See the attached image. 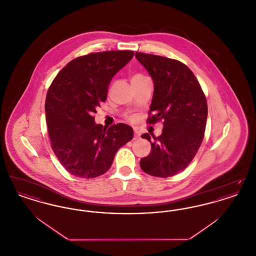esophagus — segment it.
Returning <instances> with one entry per match:
<instances>
[{"label": "esophagus", "instance_id": "34e87169", "mask_svg": "<svg viewBox=\"0 0 256 256\" xmlns=\"http://www.w3.org/2000/svg\"><path fill=\"white\" fill-rule=\"evenodd\" d=\"M139 137H140V134H139V132H137V130H134V140H137V139H139Z\"/></svg>", "mask_w": 256, "mask_h": 256}]
</instances>
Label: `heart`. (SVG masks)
<instances>
[{"mask_svg": "<svg viewBox=\"0 0 256 256\" xmlns=\"http://www.w3.org/2000/svg\"><path fill=\"white\" fill-rule=\"evenodd\" d=\"M137 76H139V74H137Z\"/></svg>", "mask_w": 256, "mask_h": 256, "instance_id": "obj_1", "label": "heart"}]
</instances>
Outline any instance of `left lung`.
Returning <instances> with one entry per match:
<instances>
[{
	"mask_svg": "<svg viewBox=\"0 0 256 256\" xmlns=\"http://www.w3.org/2000/svg\"><path fill=\"white\" fill-rule=\"evenodd\" d=\"M135 58L152 76L154 92L148 124L163 121L158 137L144 134L150 154L140 160L146 174L168 178L182 172L202 145L207 120L206 95L193 72L180 61L143 52Z\"/></svg>",
	"mask_w": 256,
	"mask_h": 256,
	"instance_id": "left-lung-1",
	"label": "left lung"
}]
</instances>
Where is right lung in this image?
<instances>
[{
  "mask_svg": "<svg viewBox=\"0 0 256 256\" xmlns=\"http://www.w3.org/2000/svg\"><path fill=\"white\" fill-rule=\"evenodd\" d=\"M132 50L93 52L70 61L52 80L46 102L52 148L65 170L93 178L110 170L121 146L134 138L126 124L106 128L95 122L111 78L134 58Z\"/></svg>",
  "mask_w": 256,
  "mask_h": 256,
  "instance_id": "right-lung-1",
  "label": "right lung"
}]
</instances>
